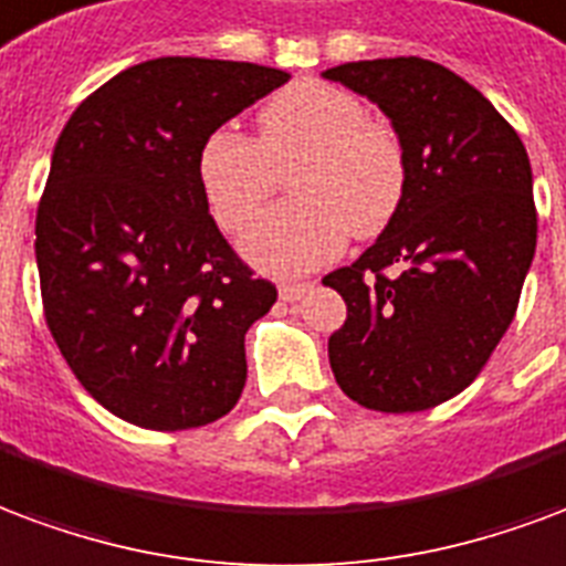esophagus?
<instances>
[{"instance_id": "obj_1", "label": "esophagus", "mask_w": 566, "mask_h": 566, "mask_svg": "<svg viewBox=\"0 0 566 566\" xmlns=\"http://www.w3.org/2000/svg\"><path fill=\"white\" fill-rule=\"evenodd\" d=\"M308 291V284H296V282H282L279 284V296H282L284 303H296L300 296Z\"/></svg>"}]
</instances>
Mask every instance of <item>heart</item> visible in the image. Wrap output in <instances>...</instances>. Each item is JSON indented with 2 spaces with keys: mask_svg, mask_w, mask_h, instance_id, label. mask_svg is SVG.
<instances>
[{
  "mask_svg": "<svg viewBox=\"0 0 566 566\" xmlns=\"http://www.w3.org/2000/svg\"><path fill=\"white\" fill-rule=\"evenodd\" d=\"M258 140L221 125L203 137L198 179L209 212L240 230L275 186V167L300 161L291 195L242 233L254 266L279 275L326 263L354 237H375L405 198V146L387 123L366 116L357 95L324 81L284 86L258 113Z\"/></svg>",
  "mask_w": 566,
  "mask_h": 566,
  "instance_id": "b5f03b06",
  "label": "heart"
}]
</instances>
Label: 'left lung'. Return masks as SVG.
<instances>
[{
    "label": "left lung",
    "mask_w": 566,
    "mask_h": 566,
    "mask_svg": "<svg viewBox=\"0 0 566 566\" xmlns=\"http://www.w3.org/2000/svg\"><path fill=\"white\" fill-rule=\"evenodd\" d=\"M324 77L387 113L408 165L375 245L324 279L347 305L329 366L363 408L429 411L480 375L513 324L537 249L528 153L483 92L438 62H345Z\"/></svg>",
    "instance_id": "1"
}]
</instances>
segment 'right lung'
<instances>
[{"mask_svg": "<svg viewBox=\"0 0 566 566\" xmlns=\"http://www.w3.org/2000/svg\"><path fill=\"white\" fill-rule=\"evenodd\" d=\"M287 81L254 62H140L92 92L53 146L35 219L44 317L119 420L179 432L240 401L245 333L279 294L209 216L198 153Z\"/></svg>", "mask_w": 566, "mask_h": 566, "instance_id": "obj_1", "label": "right lung"}]
</instances>
